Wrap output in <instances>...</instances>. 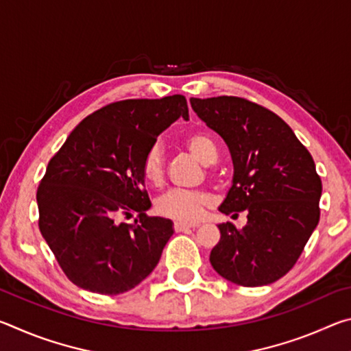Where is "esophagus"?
Wrapping results in <instances>:
<instances>
[{
    "label": "esophagus",
    "mask_w": 351,
    "mask_h": 351,
    "mask_svg": "<svg viewBox=\"0 0 351 351\" xmlns=\"http://www.w3.org/2000/svg\"><path fill=\"white\" fill-rule=\"evenodd\" d=\"M199 226V223H181V221H178V223H175V230L176 232H184V230H187V229H195V228H198Z\"/></svg>",
    "instance_id": "34e87169"
}]
</instances>
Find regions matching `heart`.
<instances>
[{
	"label": "heart",
	"mask_w": 351,
	"mask_h": 351,
	"mask_svg": "<svg viewBox=\"0 0 351 351\" xmlns=\"http://www.w3.org/2000/svg\"><path fill=\"white\" fill-rule=\"evenodd\" d=\"M186 144L189 150L197 156L201 162L212 164L217 159V145L209 134L192 133L187 138ZM142 171L148 181L154 184L161 182L164 176V154L159 144H153L148 148L144 161H142ZM210 204V195L204 190H187L173 189L164 193L158 199V210L164 217L178 219V221H197L203 215L204 207Z\"/></svg>",
	"instance_id": "b5f03b06"
}]
</instances>
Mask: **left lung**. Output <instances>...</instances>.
Returning <instances> with one entry per match:
<instances>
[{"instance_id":"obj_1","label":"left lung","mask_w":351,"mask_h":351,"mask_svg":"<svg viewBox=\"0 0 351 351\" xmlns=\"http://www.w3.org/2000/svg\"><path fill=\"white\" fill-rule=\"evenodd\" d=\"M201 121L221 136L234 162L232 187L219 212L247 224H218L210 265L241 287L274 283L293 268L316 229L322 181L313 156L283 119L234 96L190 99Z\"/></svg>"}]
</instances>
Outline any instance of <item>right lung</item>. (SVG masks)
<instances>
[{
    "mask_svg": "<svg viewBox=\"0 0 351 351\" xmlns=\"http://www.w3.org/2000/svg\"><path fill=\"white\" fill-rule=\"evenodd\" d=\"M189 119L181 94L112 102L83 119L47 164L38 228L64 274L105 295L127 293L156 268L173 223L148 217L142 161L159 133ZM136 211L133 225L119 223Z\"/></svg>",
    "mask_w": 351,
    "mask_h": 351,
    "instance_id": "obj_1",
    "label": "right lung"
}]
</instances>
